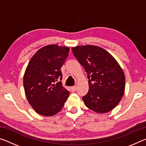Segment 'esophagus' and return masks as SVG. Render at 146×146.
<instances>
[{
	"instance_id": "34e87169",
	"label": "esophagus",
	"mask_w": 146,
	"mask_h": 146,
	"mask_svg": "<svg viewBox=\"0 0 146 146\" xmlns=\"http://www.w3.org/2000/svg\"><path fill=\"white\" fill-rule=\"evenodd\" d=\"M76 89H77V87H76V86H73V87L71 88V90L73 92H75V91L76 90Z\"/></svg>"
}]
</instances>
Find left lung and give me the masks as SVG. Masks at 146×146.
<instances>
[{
  "instance_id": "8db88e82",
  "label": "left lung",
  "mask_w": 146,
  "mask_h": 146,
  "mask_svg": "<svg viewBox=\"0 0 146 146\" xmlns=\"http://www.w3.org/2000/svg\"><path fill=\"white\" fill-rule=\"evenodd\" d=\"M72 51L90 79L88 93L82 97L86 107L98 113L113 110L125 91V75L119 64L110 53L97 46H78L72 48Z\"/></svg>"
}]
</instances>
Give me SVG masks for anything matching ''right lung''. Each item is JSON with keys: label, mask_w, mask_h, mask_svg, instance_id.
Returning a JSON list of instances; mask_svg holds the SVG:
<instances>
[{"label": "right lung", "mask_w": 146, "mask_h": 146, "mask_svg": "<svg viewBox=\"0 0 146 146\" xmlns=\"http://www.w3.org/2000/svg\"><path fill=\"white\" fill-rule=\"evenodd\" d=\"M70 48L50 44L39 49L29 60L23 78L29 104L38 114L51 117L63 108L70 92L63 88L60 68Z\"/></svg>", "instance_id": "obj_1"}]
</instances>
